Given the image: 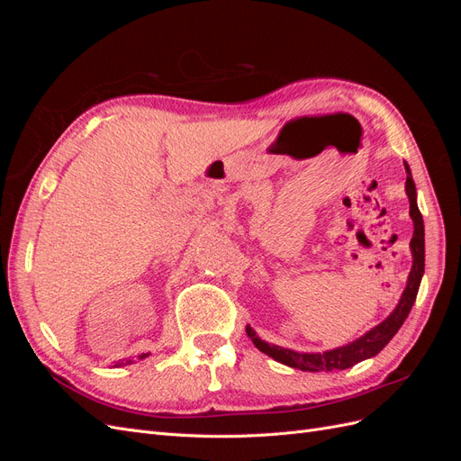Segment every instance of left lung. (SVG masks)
<instances>
[{"instance_id": "left-lung-1", "label": "left lung", "mask_w": 461, "mask_h": 461, "mask_svg": "<svg viewBox=\"0 0 461 461\" xmlns=\"http://www.w3.org/2000/svg\"><path fill=\"white\" fill-rule=\"evenodd\" d=\"M403 167H406V173H408L406 194L410 200V217L413 221V236L410 242L413 261H411V271L408 275L406 288H403L393 313H390L384 321H381L379 325L369 329L366 334H361L359 339L348 342L344 346L332 348V350H327V352H296V350H290V348L269 344L261 340L252 327L246 325L248 337L252 339V342L256 344L259 352L267 354L269 357L278 361V364H285L288 367L319 373V371H339V369L352 367L359 364V361L376 356L390 340H393V337L411 312L417 290H420V285H421V276L425 273V225H423L420 207H417V192H415V183L410 171V165L403 161Z\"/></svg>"}]
</instances>
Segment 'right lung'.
I'll use <instances>...</instances> for the list:
<instances>
[{"label": "right lung", "instance_id": "1", "mask_svg": "<svg viewBox=\"0 0 461 461\" xmlns=\"http://www.w3.org/2000/svg\"><path fill=\"white\" fill-rule=\"evenodd\" d=\"M149 354H142L140 356V359H144V357H148ZM131 364H134V361L132 359H127V361H119V364H115V367H121V366H131Z\"/></svg>", "mask_w": 461, "mask_h": 461}]
</instances>
